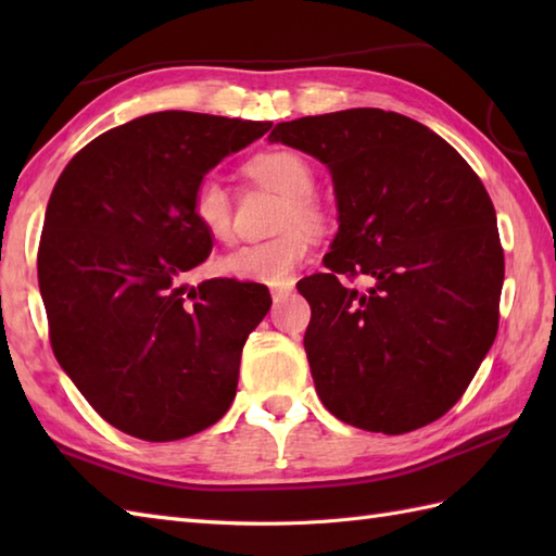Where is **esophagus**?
Wrapping results in <instances>:
<instances>
[{
	"instance_id": "34e87169",
	"label": "esophagus",
	"mask_w": 556,
	"mask_h": 556,
	"mask_svg": "<svg viewBox=\"0 0 556 556\" xmlns=\"http://www.w3.org/2000/svg\"><path fill=\"white\" fill-rule=\"evenodd\" d=\"M293 293V285H281V287H275L271 289V301L275 303H285L289 296Z\"/></svg>"
}]
</instances>
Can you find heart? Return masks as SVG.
Here are the masks:
<instances>
[{
    "instance_id": "obj_1",
    "label": "heart",
    "mask_w": 556,
    "mask_h": 556,
    "mask_svg": "<svg viewBox=\"0 0 556 556\" xmlns=\"http://www.w3.org/2000/svg\"><path fill=\"white\" fill-rule=\"evenodd\" d=\"M243 169L251 179L275 188L277 193L285 195L277 217V229L285 231L269 241L248 243L222 255L217 260V269L222 275L241 281H255V285H287L305 255L311 253V229H320L327 217L325 205L313 195L315 172L301 152L289 148L257 152L243 164ZM191 212L200 229L210 239L222 243L231 241V198L217 179L205 176L203 181H198L191 195Z\"/></svg>"
}]
</instances>
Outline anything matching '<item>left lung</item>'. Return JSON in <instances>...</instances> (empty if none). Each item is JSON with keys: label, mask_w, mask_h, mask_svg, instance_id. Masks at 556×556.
<instances>
[{"label": "left lung", "mask_w": 556, "mask_h": 556, "mask_svg": "<svg viewBox=\"0 0 556 556\" xmlns=\"http://www.w3.org/2000/svg\"><path fill=\"white\" fill-rule=\"evenodd\" d=\"M269 138L317 157L334 181L327 271L299 281L317 396L370 432L442 418L500 327L504 248L485 186L444 138L396 112L303 116Z\"/></svg>", "instance_id": "obj_1"}]
</instances>
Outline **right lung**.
I'll use <instances>...</instances> for the list:
<instances>
[{"instance_id": "obj_1", "label": "right lung", "mask_w": 556, "mask_h": 556, "mask_svg": "<svg viewBox=\"0 0 556 556\" xmlns=\"http://www.w3.org/2000/svg\"><path fill=\"white\" fill-rule=\"evenodd\" d=\"M269 122L140 116L78 150L54 184L38 281L59 365L100 416L138 440H184L229 410L248 334L267 315L255 281L184 285L212 239L198 181Z\"/></svg>"}]
</instances>
